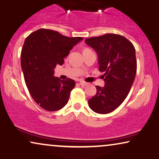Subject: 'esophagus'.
<instances>
[{
	"label": "esophagus",
	"mask_w": 159,
	"mask_h": 159,
	"mask_svg": "<svg viewBox=\"0 0 159 159\" xmlns=\"http://www.w3.org/2000/svg\"><path fill=\"white\" fill-rule=\"evenodd\" d=\"M79 84L81 85V86H86V85H88V83H86V82H85V81H80L79 82Z\"/></svg>",
	"instance_id": "1"
}]
</instances>
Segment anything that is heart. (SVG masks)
I'll return each instance as SVG.
<instances>
[{
    "mask_svg": "<svg viewBox=\"0 0 159 159\" xmlns=\"http://www.w3.org/2000/svg\"><path fill=\"white\" fill-rule=\"evenodd\" d=\"M86 49H87V48H86Z\"/></svg>",
    "mask_w": 159,
    "mask_h": 159,
    "instance_id": "heart-1",
    "label": "heart"
}]
</instances>
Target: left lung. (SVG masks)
Instances as JSON below:
<instances>
[{"label":"left lung","instance_id":"1","mask_svg":"<svg viewBox=\"0 0 159 159\" xmlns=\"http://www.w3.org/2000/svg\"><path fill=\"white\" fill-rule=\"evenodd\" d=\"M96 51L99 70L104 72L105 86H97L96 94L89 100L92 111L100 114L112 112L126 98L134 81L137 63L135 48L124 36L108 34L86 39Z\"/></svg>","mask_w":159,"mask_h":159}]
</instances>
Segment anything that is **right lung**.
I'll list each match as a JSON object with an SVG mask.
<instances>
[{
	"instance_id": "right-lung-1",
	"label": "right lung",
	"mask_w": 159,
	"mask_h": 159,
	"mask_svg": "<svg viewBox=\"0 0 159 159\" xmlns=\"http://www.w3.org/2000/svg\"><path fill=\"white\" fill-rule=\"evenodd\" d=\"M82 40L45 28L25 39L20 54L21 68L28 91L43 109L56 111L68 103L75 83L70 79L63 80L55 77L54 68L63 64L70 50Z\"/></svg>"
}]
</instances>
